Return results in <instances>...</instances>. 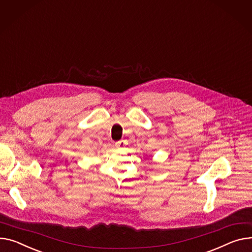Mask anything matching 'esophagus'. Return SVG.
Segmentation results:
<instances>
[{"instance_id":"34e87169","label":"esophagus","mask_w":252,"mask_h":252,"mask_svg":"<svg viewBox=\"0 0 252 252\" xmlns=\"http://www.w3.org/2000/svg\"><path fill=\"white\" fill-rule=\"evenodd\" d=\"M125 146H126V142H125L124 140L119 141V142L115 143V147H116V148H124Z\"/></svg>"}]
</instances>
